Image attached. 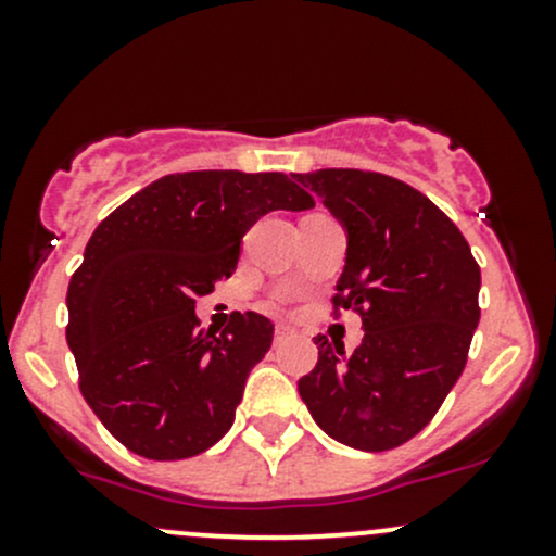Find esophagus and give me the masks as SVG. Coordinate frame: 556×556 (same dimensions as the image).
<instances>
[{
	"mask_svg": "<svg viewBox=\"0 0 556 556\" xmlns=\"http://www.w3.org/2000/svg\"><path fill=\"white\" fill-rule=\"evenodd\" d=\"M290 328H285V325H277V330H274V341H277V344H282V341H288L290 339Z\"/></svg>",
	"mask_w": 556,
	"mask_h": 556,
	"instance_id": "1",
	"label": "esophagus"
}]
</instances>
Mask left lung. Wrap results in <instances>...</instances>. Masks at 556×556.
I'll use <instances>...</instances> for the list:
<instances>
[{
  "mask_svg": "<svg viewBox=\"0 0 556 556\" xmlns=\"http://www.w3.org/2000/svg\"><path fill=\"white\" fill-rule=\"evenodd\" d=\"M346 228L333 317L361 314V346L317 336L299 379L314 422L339 444L387 452L419 433L468 361L481 271L459 228L425 193L363 169L293 174Z\"/></svg>",
  "mask_w": 556,
  "mask_h": 556,
  "instance_id": "obj_1",
  "label": "left lung"
}]
</instances>
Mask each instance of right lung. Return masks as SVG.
<instances>
[{
	"mask_svg": "<svg viewBox=\"0 0 556 556\" xmlns=\"http://www.w3.org/2000/svg\"><path fill=\"white\" fill-rule=\"evenodd\" d=\"M314 199L282 172L166 174L106 215L72 274L66 341L80 392L126 450L185 459L228 433L274 325L233 312L199 330L195 299L237 271L242 237Z\"/></svg>",
	"mask_w": 556,
	"mask_h": 556,
	"instance_id": "1",
	"label": "right lung"
}]
</instances>
